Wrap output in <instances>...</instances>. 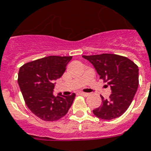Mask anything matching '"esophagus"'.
I'll return each instance as SVG.
<instances>
[{"label":"esophagus","mask_w":151,"mask_h":151,"mask_svg":"<svg viewBox=\"0 0 151 151\" xmlns=\"http://www.w3.org/2000/svg\"><path fill=\"white\" fill-rule=\"evenodd\" d=\"M78 94L80 95V96H85V97H86V96H88V93H86V92H78Z\"/></svg>","instance_id":"34e87169"}]
</instances>
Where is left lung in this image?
Listing matches in <instances>:
<instances>
[{"label": "left lung", "instance_id": "1", "mask_svg": "<svg viewBox=\"0 0 151 151\" xmlns=\"http://www.w3.org/2000/svg\"><path fill=\"white\" fill-rule=\"evenodd\" d=\"M94 66L97 73L110 86L111 94L108 99L102 96L103 103L93 110L97 117L112 120L122 116L131 104L139 85V68L127 57L103 53L82 55Z\"/></svg>", "mask_w": 151, "mask_h": 151}]
</instances>
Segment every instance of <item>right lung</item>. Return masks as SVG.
Returning <instances> with one entry per match:
<instances>
[{
  "mask_svg": "<svg viewBox=\"0 0 151 151\" xmlns=\"http://www.w3.org/2000/svg\"><path fill=\"white\" fill-rule=\"evenodd\" d=\"M72 56L44 57L29 62L20 67L18 83L27 107L34 114L45 122H54L67 114L75 98L53 94V81L66 70Z\"/></svg>",
  "mask_w": 151,
  "mask_h": 151,
  "instance_id": "add662e5",
  "label": "right lung"
}]
</instances>
